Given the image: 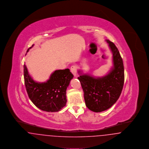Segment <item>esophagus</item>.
Segmentation results:
<instances>
[{"instance_id":"34e87169","label":"esophagus","mask_w":149,"mask_h":149,"mask_svg":"<svg viewBox=\"0 0 149 149\" xmlns=\"http://www.w3.org/2000/svg\"><path fill=\"white\" fill-rule=\"evenodd\" d=\"M70 70L71 72L72 73V74L74 76L77 75V67L76 65H72L71 66L70 68Z\"/></svg>"}]
</instances>
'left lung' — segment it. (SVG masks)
<instances>
[{"instance_id": "1", "label": "left lung", "mask_w": 149, "mask_h": 149, "mask_svg": "<svg viewBox=\"0 0 149 149\" xmlns=\"http://www.w3.org/2000/svg\"><path fill=\"white\" fill-rule=\"evenodd\" d=\"M113 53V68L108 74L95 78L80 75L85 104L92 111L100 112L112 106L119 98L125 80L124 66L120 52L114 43L107 40Z\"/></svg>"}]
</instances>
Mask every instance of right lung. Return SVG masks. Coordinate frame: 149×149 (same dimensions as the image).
Returning <instances> with one entry per match:
<instances>
[{
  "label": "right lung",
  "mask_w": 149,
  "mask_h": 149,
  "mask_svg": "<svg viewBox=\"0 0 149 149\" xmlns=\"http://www.w3.org/2000/svg\"><path fill=\"white\" fill-rule=\"evenodd\" d=\"M73 77L69 69L58 70L46 82L37 83L29 76L24 65V84L29 98L36 106L46 112H58L65 106L66 89Z\"/></svg>",
  "instance_id": "obj_1"
}]
</instances>
